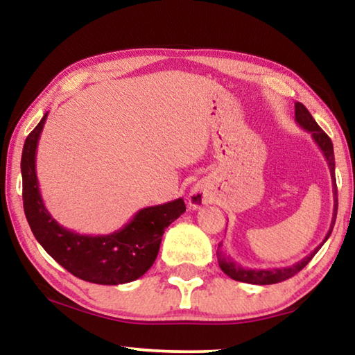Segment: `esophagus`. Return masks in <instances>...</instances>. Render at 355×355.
I'll return each mask as SVG.
<instances>
[{"mask_svg":"<svg viewBox=\"0 0 355 355\" xmlns=\"http://www.w3.org/2000/svg\"><path fill=\"white\" fill-rule=\"evenodd\" d=\"M188 203L191 208H200L208 203V189L205 188V184L202 183H196L192 186L189 194H188Z\"/></svg>","mask_w":355,"mask_h":355,"instance_id":"1","label":"esophagus"}]
</instances>
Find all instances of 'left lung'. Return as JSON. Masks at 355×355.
<instances>
[{"label": "left lung", "instance_id": "obj_1", "mask_svg": "<svg viewBox=\"0 0 355 355\" xmlns=\"http://www.w3.org/2000/svg\"><path fill=\"white\" fill-rule=\"evenodd\" d=\"M294 107H296V120L297 125L304 131H309L313 137V141L316 142V146L321 148V152L324 155V158L327 161V166L330 169V177H332V189H334V216H332V222H330V228L327 232L324 241L318 245V248L309 254L302 260L294 263L293 266H286V268H272V269H250V268H244L241 264L236 263L230 255H225L224 252L220 250V245L218 248V261L222 271H224L228 277L238 282H244V284H252V285H272V284H279V282H284L286 279L293 277L294 274H297L300 269H304L307 266L309 261L315 257L318 250L322 248V244L327 241V238L330 236V233L334 230L335 225V219H336V209H338V192H336V182H335V156H334V146L330 137L324 133V131L320 128V125L316 123V120L311 117V114L309 112L307 107H305L302 103L296 101L294 103Z\"/></svg>", "mask_w": 355, "mask_h": 355}]
</instances>
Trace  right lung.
Instances as JSON below:
<instances>
[{"mask_svg":"<svg viewBox=\"0 0 355 355\" xmlns=\"http://www.w3.org/2000/svg\"><path fill=\"white\" fill-rule=\"evenodd\" d=\"M48 112L26 137L21 153L23 208L35 239L46 254L75 277L98 285L128 284L142 277L155 263L161 238L186 211L180 197L163 205L147 207L110 235H80L58 224L40 196L35 155Z\"/></svg>","mask_w":355,"mask_h":355,"instance_id":"1","label":"right lung"}]
</instances>
